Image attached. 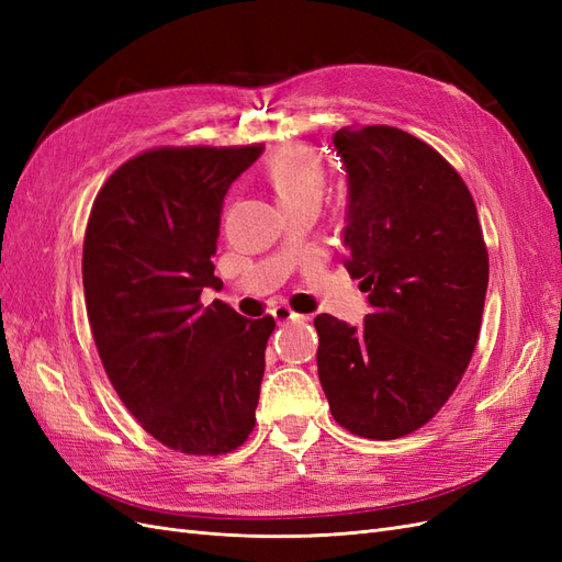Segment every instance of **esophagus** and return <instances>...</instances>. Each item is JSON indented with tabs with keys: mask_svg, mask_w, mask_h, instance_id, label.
<instances>
[{
	"mask_svg": "<svg viewBox=\"0 0 562 562\" xmlns=\"http://www.w3.org/2000/svg\"><path fill=\"white\" fill-rule=\"evenodd\" d=\"M271 316H274L279 323H285V321H310V316L293 312L291 307H288V304H279V307L271 310Z\"/></svg>",
	"mask_w": 562,
	"mask_h": 562,
	"instance_id": "1",
	"label": "esophagus"
}]
</instances>
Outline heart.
I'll return each instance as SVG.
<instances>
[{
	"instance_id": "b5f03b06",
	"label": "heart",
	"mask_w": 562,
	"mask_h": 562,
	"mask_svg": "<svg viewBox=\"0 0 562 562\" xmlns=\"http://www.w3.org/2000/svg\"><path fill=\"white\" fill-rule=\"evenodd\" d=\"M267 182L281 209L318 201L323 194V166L310 149H283L267 164Z\"/></svg>"
}]
</instances>
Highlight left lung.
<instances>
[{
  "label": "left lung",
  "mask_w": 562,
  "mask_h": 562,
  "mask_svg": "<svg viewBox=\"0 0 562 562\" xmlns=\"http://www.w3.org/2000/svg\"><path fill=\"white\" fill-rule=\"evenodd\" d=\"M347 168L345 267L372 314L356 328L318 314V380L339 427L391 440L452 396L479 342L487 248L464 180L394 126L339 128Z\"/></svg>",
  "instance_id": "1"
}]
</instances>
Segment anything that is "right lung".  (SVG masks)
<instances>
[{
  "instance_id": "right-lung-1",
  "label": "right lung",
  "mask_w": 562,
  "mask_h": 562,
  "mask_svg": "<svg viewBox=\"0 0 562 562\" xmlns=\"http://www.w3.org/2000/svg\"><path fill=\"white\" fill-rule=\"evenodd\" d=\"M262 155L246 147H157L100 187L83 236V295L114 391L166 448L225 454L255 427L271 316L201 304L232 182Z\"/></svg>"
}]
</instances>
